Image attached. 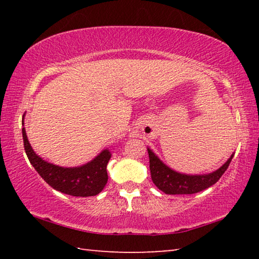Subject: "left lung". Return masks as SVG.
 <instances>
[{
    "label": "left lung",
    "instance_id": "obj_1",
    "mask_svg": "<svg viewBox=\"0 0 259 259\" xmlns=\"http://www.w3.org/2000/svg\"><path fill=\"white\" fill-rule=\"evenodd\" d=\"M150 157L151 177L155 186L165 194H194L216 184L229 168L233 154L216 171L207 175H185L175 171L165 165L152 150L147 148Z\"/></svg>",
    "mask_w": 259,
    "mask_h": 259
}]
</instances>
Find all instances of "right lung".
<instances>
[{
  "label": "right lung",
  "mask_w": 259,
  "mask_h": 259,
  "mask_svg": "<svg viewBox=\"0 0 259 259\" xmlns=\"http://www.w3.org/2000/svg\"><path fill=\"white\" fill-rule=\"evenodd\" d=\"M21 131H23L25 152L30 164L52 188L65 194L81 196V198L97 195L103 191L107 184L108 176L106 168L112 156L108 150H104L87 164L75 168H64L49 163L36 155L28 142L25 128Z\"/></svg>",
  "instance_id": "1"
}]
</instances>
